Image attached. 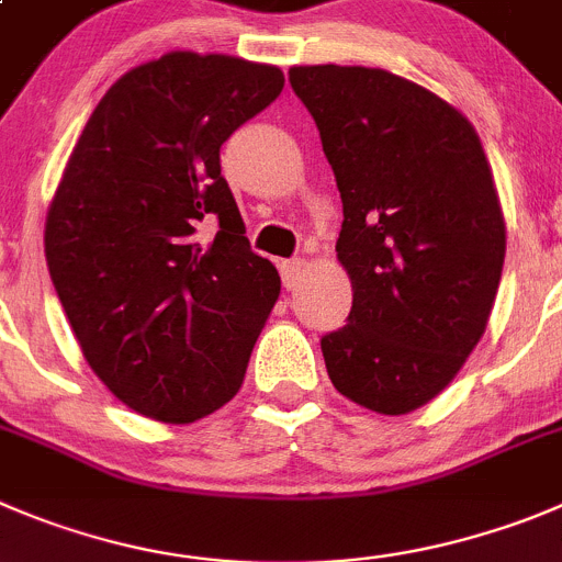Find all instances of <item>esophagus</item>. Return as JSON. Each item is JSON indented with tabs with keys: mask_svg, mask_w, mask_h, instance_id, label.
Here are the masks:
<instances>
[{
	"mask_svg": "<svg viewBox=\"0 0 562 562\" xmlns=\"http://www.w3.org/2000/svg\"><path fill=\"white\" fill-rule=\"evenodd\" d=\"M280 274H282V285H285L288 291H293V288L299 285V280H302V274H305V260H299V257H293V260H282Z\"/></svg>",
	"mask_w": 562,
	"mask_h": 562,
	"instance_id": "1",
	"label": "esophagus"
}]
</instances>
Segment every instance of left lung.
Masks as SVG:
<instances>
[{"label":"left lung","instance_id":"left-lung-1","mask_svg":"<svg viewBox=\"0 0 562 562\" xmlns=\"http://www.w3.org/2000/svg\"><path fill=\"white\" fill-rule=\"evenodd\" d=\"M335 171L352 311L322 338L346 400L402 416L435 400L485 333L505 218L480 138L427 88L363 66H293Z\"/></svg>","mask_w":562,"mask_h":562}]
</instances>
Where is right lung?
<instances>
[{
    "instance_id": "add662e5",
    "label": "right lung",
    "mask_w": 562,
    "mask_h": 562,
    "mask_svg": "<svg viewBox=\"0 0 562 562\" xmlns=\"http://www.w3.org/2000/svg\"><path fill=\"white\" fill-rule=\"evenodd\" d=\"M277 66L169 52L110 86L46 216V266L93 374L157 422L227 405L280 274L255 255L222 144L280 97Z\"/></svg>"
}]
</instances>
